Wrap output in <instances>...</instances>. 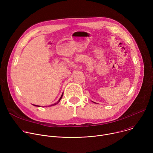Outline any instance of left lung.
<instances>
[{
    "label": "left lung",
    "instance_id": "left-lung-1",
    "mask_svg": "<svg viewBox=\"0 0 153 153\" xmlns=\"http://www.w3.org/2000/svg\"><path fill=\"white\" fill-rule=\"evenodd\" d=\"M94 103H95V102H94Z\"/></svg>",
    "mask_w": 153,
    "mask_h": 153
}]
</instances>
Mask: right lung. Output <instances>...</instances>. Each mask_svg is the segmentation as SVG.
<instances>
[{
    "instance_id": "right-lung-1",
    "label": "right lung",
    "mask_w": 153,
    "mask_h": 153,
    "mask_svg": "<svg viewBox=\"0 0 153 153\" xmlns=\"http://www.w3.org/2000/svg\"><path fill=\"white\" fill-rule=\"evenodd\" d=\"M63 93H62V94L61 95V96H60V99H59V100L56 102V103H53V104H52V105H51L50 106H54V105H56V104H57L60 101V100H61V99H62V96H63ZM34 105V106H38V107H40V106H39V105Z\"/></svg>"
}]
</instances>
